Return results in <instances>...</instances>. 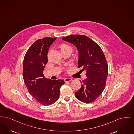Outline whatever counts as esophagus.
I'll use <instances>...</instances> for the list:
<instances>
[{
	"label": "esophagus",
	"instance_id": "34e87169",
	"mask_svg": "<svg viewBox=\"0 0 134 134\" xmlns=\"http://www.w3.org/2000/svg\"><path fill=\"white\" fill-rule=\"evenodd\" d=\"M64 80L65 82H71L72 81V79L71 78L68 77V78H65Z\"/></svg>",
	"mask_w": 134,
	"mask_h": 134
}]
</instances>
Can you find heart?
Instances as JSON below:
<instances>
[{
	"label": "heart",
	"mask_w": 134,
	"mask_h": 134,
	"mask_svg": "<svg viewBox=\"0 0 134 134\" xmlns=\"http://www.w3.org/2000/svg\"><path fill=\"white\" fill-rule=\"evenodd\" d=\"M60 48L62 52L64 51H70V52H71L72 51V47L67 44H62L60 46Z\"/></svg>",
	"instance_id": "heart-1"
}]
</instances>
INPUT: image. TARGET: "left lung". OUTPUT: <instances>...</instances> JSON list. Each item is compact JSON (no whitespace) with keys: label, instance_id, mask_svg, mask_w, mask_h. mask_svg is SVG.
I'll return each mask as SVG.
<instances>
[{"label":"left lung","instance_id":"8db88e82","mask_svg":"<svg viewBox=\"0 0 134 134\" xmlns=\"http://www.w3.org/2000/svg\"><path fill=\"white\" fill-rule=\"evenodd\" d=\"M73 44L79 52L78 66L87 71V79L76 92L79 100L90 103L97 99L105 86L108 66L105 55L99 45L86 35H72L62 38Z\"/></svg>","mask_w":134,"mask_h":134}]
</instances>
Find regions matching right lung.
I'll return each instance as SVG.
<instances>
[{
  "mask_svg": "<svg viewBox=\"0 0 134 134\" xmlns=\"http://www.w3.org/2000/svg\"><path fill=\"white\" fill-rule=\"evenodd\" d=\"M57 37L38 40L31 46L23 59V78L29 93L41 105H49L59 98L63 80H52L44 77L43 71L47 59L49 47Z\"/></svg>",
  "mask_w": 134,
  "mask_h": 134,
  "instance_id": "obj_1",
  "label": "right lung"
}]
</instances>
